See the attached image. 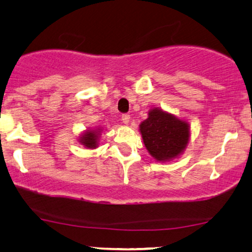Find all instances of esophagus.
<instances>
[{
  "mask_svg": "<svg viewBox=\"0 0 252 252\" xmlns=\"http://www.w3.org/2000/svg\"><path fill=\"white\" fill-rule=\"evenodd\" d=\"M129 119H130V116L128 115V113H124V115L122 116V120L124 124H128Z\"/></svg>",
  "mask_w": 252,
  "mask_h": 252,
  "instance_id": "1",
  "label": "esophagus"
}]
</instances>
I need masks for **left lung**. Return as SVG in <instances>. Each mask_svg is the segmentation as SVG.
I'll return each mask as SVG.
<instances>
[{
  "label": "left lung",
  "instance_id": "8db88e82",
  "mask_svg": "<svg viewBox=\"0 0 252 252\" xmlns=\"http://www.w3.org/2000/svg\"><path fill=\"white\" fill-rule=\"evenodd\" d=\"M141 123L140 132L147 150L158 161L177 158L189 141V124L155 108Z\"/></svg>",
  "mask_w": 252,
  "mask_h": 252
}]
</instances>
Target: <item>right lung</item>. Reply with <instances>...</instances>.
<instances>
[{
	"instance_id": "obj_1",
	"label": "right lung",
	"mask_w": 252,
	"mask_h": 252,
	"mask_svg": "<svg viewBox=\"0 0 252 252\" xmlns=\"http://www.w3.org/2000/svg\"><path fill=\"white\" fill-rule=\"evenodd\" d=\"M99 136V129H94V130H87V132L84 133L80 137L81 144H84L86 148H89V149H94V148L97 147V141Z\"/></svg>"
}]
</instances>
